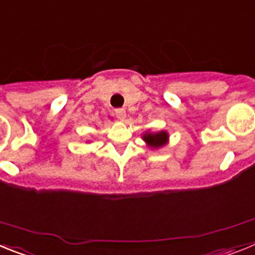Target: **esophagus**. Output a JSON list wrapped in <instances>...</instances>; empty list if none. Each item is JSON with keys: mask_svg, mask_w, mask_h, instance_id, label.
<instances>
[{"mask_svg": "<svg viewBox=\"0 0 255 255\" xmlns=\"http://www.w3.org/2000/svg\"><path fill=\"white\" fill-rule=\"evenodd\" d=\"M115 115H116V117L119 119V120H125L126 117V111L125 110H123V108H117L116 111H115Z\"/></svg>", "mask_w": 255, "mask_h": 255, "instance_id": "obj_1", "label": "esophagus"}]
</instances>
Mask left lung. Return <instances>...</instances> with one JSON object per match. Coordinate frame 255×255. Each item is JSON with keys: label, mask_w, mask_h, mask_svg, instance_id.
<instances>
[{"label": "left lung", "mask_w": 255, "mask_h": 255, "mask_svg": "<svg viewBox=\"0 0 255 255\" xmlns=\"http://www.w3.org/2000/svg\"><path fill=\"white\" fill-rule=\"evenodd\" d=\"M143 140L149 145L150 148H161L168 140L167 131H159V132H150L145 131L143 134Z\"/></svg>", "instance_id": "1"}]
</instances>
